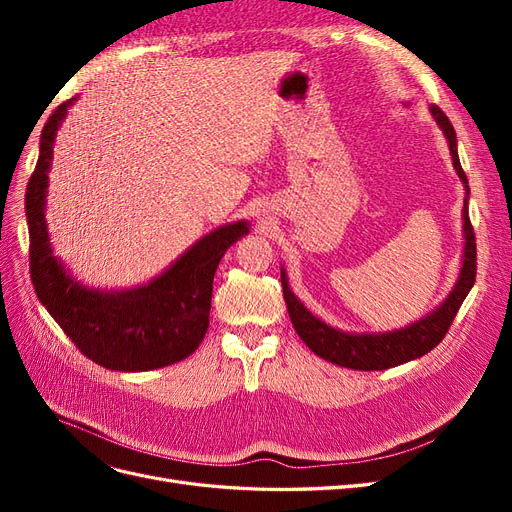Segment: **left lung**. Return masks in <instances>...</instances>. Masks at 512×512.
I'll use <instances>...</instances> for the list:
<instances>
[{"label": "left lung", "mask_w": 512, "mask_h": 512, "mask_svg": "<svg viewBox=\"0 0 512 512\" xmlns=\"http://www.w3.org/2000/svg\"><path fill=\"white\" fill-rule=\"evenodd\" d=\"M431 113L436 117V121L440 123V128L448 138V147H451L455 170L468 188V177L463 173L459 156H457L455 128L451 126V121H448V117L444 115L440 106L431 104ZM463 230H466V247H463L466 252H463L461 275L451 292V297H448L431 316L418 320L410 324L408 329H401L395 333L350 335V333L335 331L333 327H329V324H324L322 320L314 318L307 312L303 303L290 292L286 275L282 271L284 301H286L288 316L292 320L294 331H297V335L307 344V348L314 354L322 356L324 361H331L335 365L359 369V371L389 369L427 354L442 342L448 329H451L463 299L468 297V292L476 280V237H474V228L468 215V198H466V207H463Z\"/></svg>", "instance_id": "1"}]
</instances>
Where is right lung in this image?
<instances>
[{
    "instance_id": "add662e5",
    "label": "right lung",
    "mask_w": 512,
    "mask_h": 512,
    "mask_svg": "<svg viewBox=\"0 0 512 512\" xmlns=\"http://www.w3.org/2000/svg\"><path fill=\"white\" fill-rule=\"evenodd\" d=\"M46 119L40 156L27 181L29 273L40 303L87 359L115 371H147L190 356L209 329L213 275L228 247L250 232L245 222L209 232L149 286L98 292L72 282L51 254L44 220L53 141L66 108Z\"/></svg>"
}]
</instances>
